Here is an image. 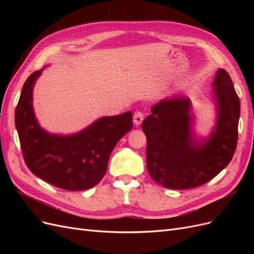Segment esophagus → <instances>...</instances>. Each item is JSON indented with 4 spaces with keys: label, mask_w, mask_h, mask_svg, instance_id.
I'll return each instance as SVG.
<instances>
[{
    "label": "esophagus",
    "mask_w": 254,
    "mask_h": 254,
    "mask_svg": "<svg viewBox=\"0 0 254 254\" xmlns=\"http://www.w3.org/2000/svg\"><path fill=\"white\" fill-rule=\"evenodd\" d=\"M144 120V114L140 111H136L134 114H133V123L135 126H140L142 124V122Z\"/></svg>",
    "instance_id": "34e87169"
}]
</instances>
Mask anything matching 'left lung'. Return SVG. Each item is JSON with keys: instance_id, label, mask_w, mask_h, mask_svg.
<instances>
[{"instance_id": "left-lung-1", "label": "left lung", "mask_w": 254, "mask_h": 254, "mask_svg": "<svg viewBox=\"0 0 254 254\" xmlns=\"http://www.w3.org/2000/svg\"><path fill=\"white\" fill-rule=\"evenodd\" d=\"M212 87L216 122L207 137L196 136L195 117L187 96L160 101L142 123L147 139V171L160 186L171 190L200 187L232 160L237 145L240 98L224 68H218Z\"/></svg>"}]
</instances>
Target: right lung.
<instances>
[{"label": "right lung", "instance_id": "add662e5", "mask_svg": "<svg viewBox=\"0 0 254 254\" xmlns=\"http://www.w3.org/2000/svg\"><path fill=\"white\" fill-rule=\"evenodd\" d=\"M42 70L23 84L14 114L23 158L30 172L52 186L67 190L93 188L105 176L115 145L131 130L132 113L101 118L77 133H50L39 125L33 107L34 86Z\"/></svg>", "mask_w": 254, "mask_h": 254}]
</instances>
